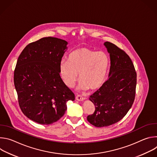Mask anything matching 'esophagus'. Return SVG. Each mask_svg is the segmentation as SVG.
<instances>
[{
	"instance_id": "obj_1",
	"label": "esophagus",
	"mask_w": 157,
	"mask_h": 157,
	"mask_svg": "<svg viewBox=\"0 0 157 157\" xmlns=\"http://www.w3.org/2000/svg\"><path fill=\"white\" fill-rule=\"evenodd\" d=\"M76 100H78V101H83L84 99V98L81 96V95H77L76 96Z\"/></svg>"
}]
</instances>
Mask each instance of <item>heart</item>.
<instances>
[{"label":"heart","instance_id":"1","mask_svg":"<svg viewBox=\"0 0 157 157\" xmlns=\"http://www.w3.org/2000/svg\"><path fill=\"white\" fill-rule=\"evenodd\" d=\"M109 68V59L105 52L85 47L73 51L68 61L63 60L59 64L61 76L67 86L73 87L79 74V87L91 90L103 84Z\"/></svg>","mask_w":157,"mask_h":157}]
</instances>
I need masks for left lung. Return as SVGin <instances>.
Instances as JSON below:
<instances>
[{"instance_id":"1","label":"left lung","mask_w":157,"mask_h":157,"mask_svg":"<svg viewBox=\"0 0 157 157\" xmlns=\"http://www.w3.org/2000/svg\"><path fill=\"white\" fill-rule=\"evenodd\" d=\"M104 45L110 58L109 78L89 97L95 110L87 117V121L96 127L121 121L131 108L136 93L137 73L129 56L110 42H105Z\"/></svg>"}]
</instances>
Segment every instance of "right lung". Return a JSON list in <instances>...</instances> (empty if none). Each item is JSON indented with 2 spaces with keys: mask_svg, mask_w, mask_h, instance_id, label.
<instances>
[{
  "mask_svg": "<svg viewBox=\"0 0 157 157\" xmlns=\"http://www.w3.org/2000/svg\"><path fill=\"white\" fill-rule=\"evenodd\" d=\"M67 41L44 37L29 43L20 53L13 81L19 106L29 119L48 125L60 119L75 94L59 75Z\"/></svg>",
  "mask_w": 157,
  "mask_h": 157,
  "instance_id": "right-lung-1",
  "label": "right lung"
}]
</instances>
